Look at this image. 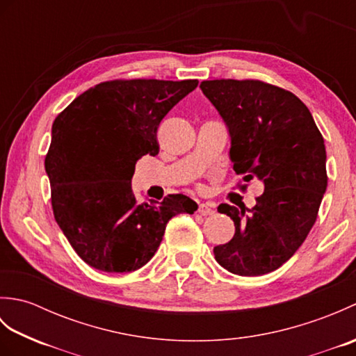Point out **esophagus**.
I'll return each mask as SVG.
<instances>
[{"label":"esophagus","instance_id":"34e87169","mask_svg":"<svg viewBox=\"0 0 356 356\" xmlns=\"http://www.w3.org/2000/svg\"><path fill=\"white\" fill-rule=\"evenodd\" d=\"M197 213L202 214V216H213L214 209H213V207L209 205V203H200Z\"/></svg>","mask_w":356,"mask_h":356}]
</instances>
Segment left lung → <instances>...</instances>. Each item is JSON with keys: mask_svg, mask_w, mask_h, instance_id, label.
<instances>
[{"mask_svg": "<svg viewBox=\"0 0 356 356\" xmlns=\"http://www.w3.org/2000/svg\"><path fill=\"white\" fill-rule=\"evenodd\" d=\"M200 88L228 128L234 171L264 185L251 209L217 208L236 234L214 248L216 260L237 275L268 274L297 252L316 220L327 188L324 139L287 90L252 79L203 81Z\"/></svg>", "mask_w": 356, "mask_h": 356, "instance_id": "8db88e82", "label": "left lung"}]
</instances>
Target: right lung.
<instances>
[{
    "label": "right lung",
    "mask_w": 356,
    "mask_h": 356,
    "mask_svg": "<svg viewBox=\"0 0 356 356\" xmlns=\"http://www.w3.org/2000/svg\"><path fill=\"white\" fill-rule=\"evenodd\" d=\"M197 79L101 82L59 113L45 172L56 223L90 266L131 272L161 245L166 223L197 203L184 194L139 203L131 190L136 162L159 153L157 128Z\"/></svg>",
    "instance_id": "add662e5"
}]
</instances>
